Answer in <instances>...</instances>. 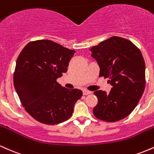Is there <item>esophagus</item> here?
Wrapping results in <instances>:
<instances>
[{
	"mask_svg": "<svg viewBox=\"0 0 154 154\" xmlns=\"http://www.w3.org/2000/svg\"><path fill=\"white\" fill-rule=\"evenodd\" d=\"M91 93H92L91 91H87V90H84V91H83V95H85L91 94Z\"/></svg>",
	"mask_w": 154,
	"mask_h": 154,
	"instance_id": "1",
	"label": "esophagus"
}]
</instances>
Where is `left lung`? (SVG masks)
Returning a JSON list of instances; mask_svg holds the SVG:
<instances>
[{
  "label": "left lung",
  "instance_id": "left-lung-1",
  "mask_svg": "<svg viewBox=\"0 0 154 154\" xmlns=\"http://www.w3.org/2000/svg\"><path fill=\"white\" fill-rule=\"evenodd\" d=\"M91 56L100 66L99 77L109 78L111 91H97L93 109L97 119L114 122L135 109L146 87V64L140 49L131 41L113 36L92 47Z\"/></svg>",
  "mask_w": 154,
  "mask_h": 154
}]
</instances>
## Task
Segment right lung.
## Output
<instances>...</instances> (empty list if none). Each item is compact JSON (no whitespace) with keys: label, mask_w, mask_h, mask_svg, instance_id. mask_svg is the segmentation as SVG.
<instances>
[{"label":"right lung","mask_w":154,"mask_h":154,"mask_svg":"<svg viewBox=\"0 0 154 154\" xmlns=\"http://www.w3.org/2000/svg\"><path fill=\"white\" fill-rule=\"evenodd\" d=\"M75 51L49 40L29 42L17 60L14 85L22 106L35 120L56 125L71 117L82 97L78 89H67L56 79L67 71Z\"/></svg>","instance_id":"obj_1"}]
</instances>
